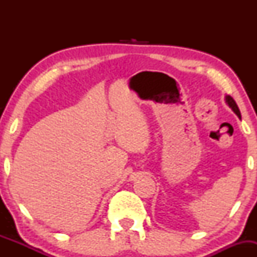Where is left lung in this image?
I'll return each instance as SVG.
<instances>
[{
	"label": "left lung",
	"mask_w": 257,
	"mask_h": 257,
	"mask_svg": "<svg viewBox=\"0 0 257 257\" xmlns=\"http://www.w3.org/2000/svg\"><path fill=\"white\" fill-rule=\"evenodd\" d=\"M226 102H227V104H228L229 107L232 108L233 112H234V113L237 114V116L239 117V118H240V111H239V108H238L237 104H235V101H234V100H233L232 96L227 95V96H226Z\"/></svg>",
	"instance_id": "8db88e82"
}]
</instances>
